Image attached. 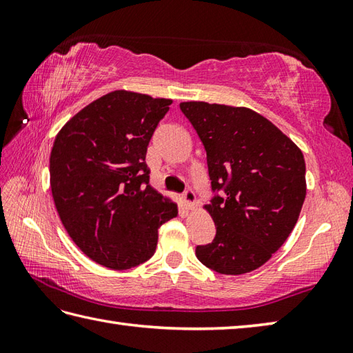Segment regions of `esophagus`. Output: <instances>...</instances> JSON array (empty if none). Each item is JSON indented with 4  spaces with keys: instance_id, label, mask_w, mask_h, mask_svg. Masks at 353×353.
Wrapping results in <instances>:
<instances>
[{
    "instance_id": "34e87169",
    "label": "esophagus",
    "mask_w": 353,
    "mask_h": 353,
    "mask_svg": "<svg viewBox=\"0 0 353 353\" xmlns=\"http://www.w3.org/2000/svg\"><path fill=\"white\" fill-rule=\"evenodd\" d=\"M183 200H185L186 206L192 208L194 205H196V194H194L192 190H186V191L183 192Z\"/></svg>"
}]
</instances>
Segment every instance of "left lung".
Here are the masks:
<instances>
[{
    "label": "left lung",
    "instance_id": "left-lung-1",
    "mask_svg": "<svg viewBox=\"0 0 353 353\" xmlns=\"http://www.w3.org/2000/svg\"><path fill=\"white\" fill-rule=\"evenodd\" d=\"M206 150L214 197L212 243L196 256L221 274L264 265L294 229L306 196L305 159L294 142L247 108L181 103Z\"/></svg>",
    "mask_w": 353,
    "mask_h": 353
}]
</instances>
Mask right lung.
<instances>
[{
    "mask_svg": "<svg viewBox=\"0 0 353 353\" xmlns=\"http://www.w3.org/2000/svg\"><path fill=\"white\" fill-rule=\"evenodd\" d=\"M171 100L114 91L57 133L50 156L52 199L72 241L97 264L127 270L153 256L157 229L177 206L150 186L148 142Z\"/></svg>",
    "mask_w": 353,
    "mask_h": 353,
    "instance_id": "right-lung-1",
    "label": "right lung"
}]
</instances>
